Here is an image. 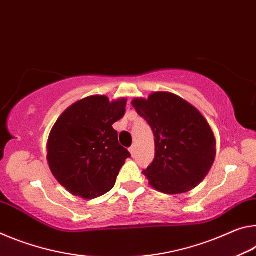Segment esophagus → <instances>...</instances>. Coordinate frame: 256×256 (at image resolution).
<instances>
[{
	"instance_id": "1",
	"label": "esophagus",
	"mask_w": 256,
	"mask_h": 256,
	"mask_svg": "<svg viewBox=\"0 0 256 256\" xmlns=\"http://www.w3.org/2000/svg\"><path fill=\"white\" fill-rule=\"evenodd\" d=\"M129 152L132 153V156H135V152H136V145H132L130 148H129Z\"/></svg>"
}]
</instances>
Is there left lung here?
<instances>
[{"instance_id": "obj_1", "label": "left lung", "mask_w": 256, "mask_h": 256, "mask_svg": "<svg viewBox=\"0 0 256 256\" xmlns=\"http://www.w3.org/2000/svg\"><path fill=\"white\" fill-rule=\"evenodd\" d=\"M154 134L156 158L143 174L164 194H182L206 177L216 158V137L198 108L178 95L156 92L132 102Z\"/></svg>"}]
</instances>
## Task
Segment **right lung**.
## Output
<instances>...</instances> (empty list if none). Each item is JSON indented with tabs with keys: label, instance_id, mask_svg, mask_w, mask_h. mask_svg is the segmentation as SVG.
<instances>
[{
	"label": "right lung",
	"instance_id": "1",
	"mask_svg": "<svg viewBox=\"0 0 256 256\" xmlns=\"http://www.w3.org/2000/svg\"><path fill=\"white\" fill-rule=\"evenodd\" d=\"M127 100L110 102L93 95L74 103L53 126L48 142V162L58 182L72 195L90 200L116 184L130 158L118 142L112 124L124 116Z\"/></svg>",
	"mask_w": 256,
	"mask_h": 256
}]
</instances>
